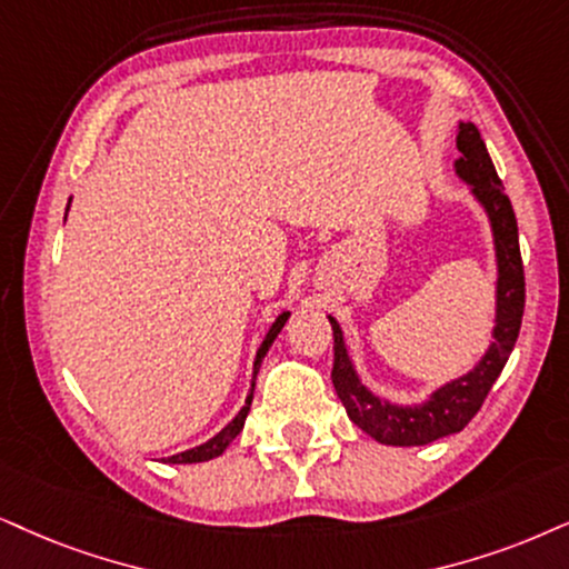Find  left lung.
<instances>
[{
    "instance_id": "8db88e82",
    "label": "left lung",
    "mask_w": 569,
    "mask_h": 569,
    "mask_svg": "<svg viewBox=\"0 0 569 569\" xmlns=\"http://www.w3.org/2000/svg\"><path fill=\"white\" fill-rule=\"evenodd\" d=\"M455 176L467 183L470 197L478 201L491 226L496 283H493V328L491 343L480 359L462 376L446 380L422 401H393L380 397L362 383L355 359L349 355L347 338L333 315V378L336 393L347 409L349 420L370 438L386 446H426L438 438L459 433L491 391L496 378L505 370L520 333L525 309V276L520 260V236L512 201L505 193L486 141L470 120L457 123Z\"/></svg>"
}]
</instances>
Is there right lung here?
<instances>
[{
    "mask_svg": "<svg viewBox=\"0 0 569 569\" xmlns=\"http://www.w3.org/2000/svg\"><path fill=\"white\" fill-rule=\"evenodd\" d=\"M70 201H73V199H70ZM70 201H68V210H70ZM68 210H64V218H68ZM289 318H291V312H289V309H283V312H280L278 318L272 320V326H270L268 333H264L262 343H260V349H257V355H254V368H251V383H249L247 401H243V407L239 409V412H236L233 420L228 422V426L222 428L220 433H214V436L210 438V441H204V443L193 446V449H186V451H181V455H172V457L164 459V462H170V465H193V462H207V459L220 457L222 451H226L228 446L233 443V438L241 433V430H243V422H247V415H249V409H251V399H254L257 372H260V368H262V359H264V355H268V351H270L272 341H276L278 333H280V330H283L286 320H289Z\"/></svg>",
    "mask_w": 569,
    "mask_h": 569,
    "instance_id": "1",
    "label": "right lung"
}]
</instances>
